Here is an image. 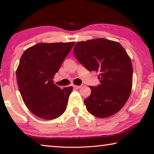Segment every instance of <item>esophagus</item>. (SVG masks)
<instances>
[{
  "mask_svg": "<svg viewBox=\"0 0 154 154\" xmlns=\"http://www.w3.org/2000/svg\"><path fill=\"white\" fill-rule=\"evenodd\" d=\"M73 87L75 88V89H79V88H82V85H74Z\"/></svg>",
  "mask_w": 154,
  "mask_h": 154,
  "instance_id": "1",
  "label": "esophagus"
}]
</instances>
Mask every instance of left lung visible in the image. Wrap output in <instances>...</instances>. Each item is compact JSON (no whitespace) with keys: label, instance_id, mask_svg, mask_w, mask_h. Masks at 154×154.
Masks as SVG:
<instances>
[{"label":"left lung","instance_id":"left-lung-1","mask_svg":"<svg viewBox=\"0 0 154 154\" xmlns=\"http://www.w3.org/2000/svg\"><path fill=\"white\" fill-rule=\"evenodd\" d=\"M73 54L89 71L98 72L100 84L89 86L86 109L99 118H108L123 107L132 87V62L120 43L105 38L77 42Z\"/></svg>","mask_w":154,"mask_h":154}]
</instances>
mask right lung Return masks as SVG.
Listing matches in <instances>:
<instances>
[{
    "instance_id": "add662e5",
    "label": "right lung",
    "mask_w": 154,
    "mask_h": 154,
    "mask_svg": "<svg viewBox=\"0 0 154 154\" xmlns=\"http://www.w3.org/2000/svg\"><path fill=\"white\" fill-rule=\"evenodd\" d=\"M75 43H40L21 57L16 70L18 88L25 105L38 118L54 119L66 110L72 87L61 89L53 79Z\"/></svg>"
}]
</instances>
